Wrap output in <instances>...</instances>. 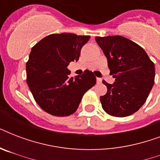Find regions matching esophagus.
Listing matches in <instances>:
<instances>
[{"label":"esophagus","instance_id":"34e87169","mask_svg":"<svg viewBox=\"0 0 160 160\" xmlns=\"http://www.w3.org/2000/svg\"><path fill=\"white\" fill-rule=\"evenodd\" d=\"M101 82H102V80H101V79H100V78H97V83H98V84H100Z\"/></svg>","mask_w":160,"mask_h":160}]
</instances>
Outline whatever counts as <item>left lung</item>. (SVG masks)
<instances>
[{"label":"left lung","instance_id":"8db88e82","mask_svg":"<svg viewBox=\"0 0 160 160\" xmlns=\"http://www.w3.org/2000/svg\"><path fill=\"white\" fill-rule=\"evenodd\" d=\"M95 41L115 78L113 85L103 80L107 87L100 97L103 109L111 116L131 115L145 103L154 85V62L141 46L124 36H96Z\"/></svg>","mask_w":160,"mask_h":160}]
</instances>
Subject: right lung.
<instances>
[{
    "label": "right lung",
    "mask_w": 160,
    "mask_h": 160,
    "mask_svg": "<svg viewBox=\"0 0 160 160\" xmlns=\"http://www.w3.org/2000/svg\"><path fill=\"white\" fill-rule=\"evenodd\" d=\"M90 36L51 34L31 49L26 62V82L38 105L54 116H68L78 109L85 93L96 83L94 73L70 78L67 66L79 60Z\"/></svg>",
    "instance_id": "1"
}]
</instances>
